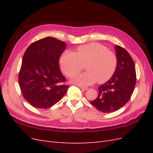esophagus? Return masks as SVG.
Returning a JSON list of instances; mask_svg holds the SVG:
<instances>
[{
	"instance_id": "1",
	"label": "esophagus",
	"mask_w": 153,
	"mask_h": 153,
	"mask_svg": "<svg viewBox=\"0 0 153 153\" xmlns=\"http://www.w3.org/2000/svg\"><path fill=\"white\" fill-rule=\"evenodd\" d=\"M80 88L83 91H87L88 89V87H82V86H80Z\"/></svg>"
}]
</instances>
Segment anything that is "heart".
<instances>
[{
  "mask_svg": "<svg viewBox=\"0 0 153 153\" xmlns=\"http://www.w3.org/2000/svg\"><path fill=\"white\" fill-rule=\"evenodd\" d=\"M117 57L112 52L99 43H89L78 47L75 52L66 50L60 58L62 71L73 77L83 69L87 71L78 75L73 82L79 85H89L96 81L103 83L113 75L117 66Z\"/></svg>",
  "mask_w": 153,
  "mask_h": 153,
  "instance_id": "1",
  "label": "heart"
}]
</instances>
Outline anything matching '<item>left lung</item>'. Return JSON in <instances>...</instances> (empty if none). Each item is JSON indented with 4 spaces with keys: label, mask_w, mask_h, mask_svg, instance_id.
I'll return each mask as SVG.
<instances>
[{
    "label": "left lung",
    "mask_w": 153,
    "mask_h": 153,
    "mask_svg": "<svg viewBox=\"0 0 153 153\" xmlns=\"http://www.w3.org/2000/svg\"><path fill=\"white\" fill-rule=\"evenodd\" d=\"M117 67L108 81L98 87V96L91 103L104 113L115 112L130 100L137 77L135 66L131 55L120 46L115 47Z\"/></svg>",
    "instance_id": "left-lung-1"
}]
</instances>
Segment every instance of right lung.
Wrapping results in <instances>:
<instances>
[{
    "instance_id": "add662e5",
    "label": "right lung",
    "mask_w": 153,
    "mask_h": 153,
    "mask_svg": "<svg viewBox=\"0 0 153 153\" xmlns=\"http://www.w3.org/2000/svg\"><path fill=\"white\" fill-rule=\"evenodd\" d=\"M66 44L52 37L36 41L22 59L18 82L25 100L32 106L48 108L61 100L69 86L59 68V59Z\"/></svg>"
}]
</instances>
